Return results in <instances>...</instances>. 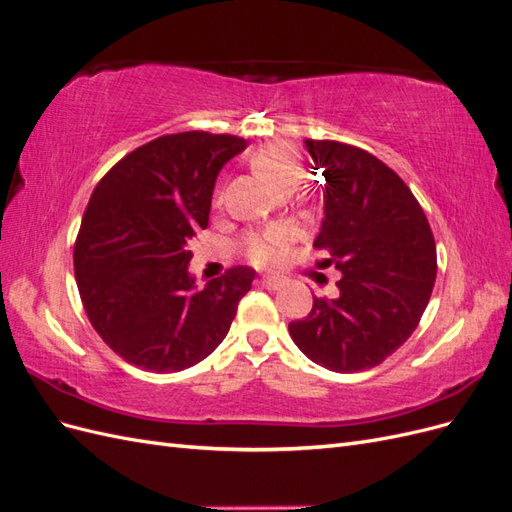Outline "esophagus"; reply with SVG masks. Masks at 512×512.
<instances>
[{
  "instance_id": "1",
  "label": "esophagus",
  "mask_w": 512,
  "mask_h": 512,
  "mask_svg": "<svg viewBox=\"0 0 512 512\" xmlns=\"http://www.w3.org/2000/svg\"><path fill=\"white\" fill-rule=\"evenodd\" d=\"M258 284L262 288H267V290H280L282 288V280H277V277H260Z\"/></svg>"
}]
</instances>
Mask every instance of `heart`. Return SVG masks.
Listing matches in <instances>:
<instances>
[{
  "instance_id": "b5f03b06",
  "label": "heart",
  "mask_w": 512,
  "mask_h": 512,
  "mask_svg": "<svg viewBox=\"0 0 512 512\" xmlns=\"http://www.w3.org/2000/svg\"><path fill=\"white\" fill-rule=\"evenodd\" d=\"M254 173L271 185L273 190L282 188V185H294L299 177L297 156H294L292 147L284 143H271L267 147L258 149L252 156ZM282 243L280 232H265V235H256L245 241V250L254 265H269L277 258V247Z\"/></svg>"
}]
</instances>
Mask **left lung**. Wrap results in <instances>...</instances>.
I'll list each match as a JSON object with an SVG mask.
<instances>
[{
  "mask_svg": "<svg viewBox=\"0 0 512 512\" xmlns=\"http://www.w3.org/2000/svg\"><path fill=\"white\" fill-rule=\"evenodd\" d=\"M305 149L324 177L314 247L342 280L337 299L314 297L288 331L307 359L352 374L380 365L416 329L436 282V241L408 185L376 156L312 138Z\"/></svg>",
  "mask_w": 512,
  "mask_h": 512,
  "instance_id": "1",
  "label": "left lung"
}]
</instances>
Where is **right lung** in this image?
<instances>
[{"label": "right lung", "instance_id": "right-lung-1", "mask_svg": "<svg viewBox=\"0 0 512 512\" xmlns=\"http://www.w3.org/2000/svg\"><path fill=\"white\" fill-rule=\"evenodd\" d=\"M245 147L230 134H166L96 185L74 243V275L91 327L123 361L181 371L226 337L256 271L232 267L196 288L188 245L209 224L222 166Z\"/></svg>", "mask_w": 512, "mask_h": 512}]
</instances>
